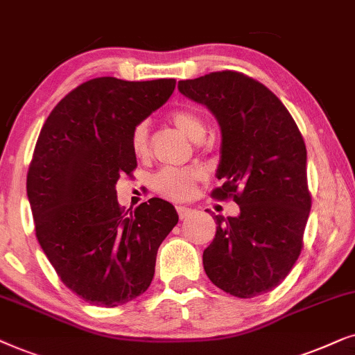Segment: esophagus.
<instances>
[{"mask_svg":"<svg viewBox=\"0 0 355 355\" xmlns=\"http://www.w3.org/2000/svg\"><path fill=\"white\" fill-rule=\"evenodd\" d=\"M177 212H178V217H180V219H187V217H190L195 211H193L191 207L178 206V207H177Z\"/></svg>","mask_w":355,"mask_h":355,"instance_id":"34e87169","label":"esophagus"}]
</instances>
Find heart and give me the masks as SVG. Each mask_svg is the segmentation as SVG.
Masks as SVG:
<instances>
[{"mask_svg": "<svg viewBox=\"0 0 355 355\" xmlns=\"http://www.w3.org/2000/svg\"><path fill=\"white\" fill-rule=\"evenodd\" d=\"M170 121L175 128L180 130L183 135L193 141H202L206 135V125L201 115L190 108H177L170 113ZM131 150L135 157L146 159L149 155V128L146 123L135 126L130 138ZM202 172L200 168H178L167 167L159 170L153 178L154 190L172 201H185L196 193L198 183L202 180Z\"/></svg>", "mask_w": 355, "mask_h": 355, "instance_id": "heart-1", "label": "heart"}]
</instances>
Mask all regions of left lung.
<instances>
[{
	"mask_svg": "<svg viewBox=\"0 0 355 355\" xmlns=\"http://www.w3.org/2000/svg\"><path fill=\"white\" fill-rule=\"evenodd\" d=\"M183 96L214 113L222 131L216 200H234L240 216H214L202 253L214 286L239 299L266 294L286 279L304 248L311 195L306 149L294 118L266 86L239 71L178 83Z\"/></svg>",
	"mask_w": 355,
	"mask_h": 355,
	"instance_id": "8db88e82",
	"label": "left lung"
}]
</instances>
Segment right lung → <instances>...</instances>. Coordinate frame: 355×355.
<instances>
[{"mask_svg":"<svg viewBox=\"0 0 355 355\" xmlns=\"http://www.w3.org/2000/svg\"><path fill=\"white\" fill-rule=\"evenodd\" d=\"M175 84L91 79L61 98L42 126L27 172L35 235L63 284L92 305L144 294L160 243L178 222L160 198L125 211L115 190L138 167L135 126L168 101Z\"/></svg>","mask_w":355,"mask_h":355,"instance_id":"1","label":"right lung"}]
</instances>
